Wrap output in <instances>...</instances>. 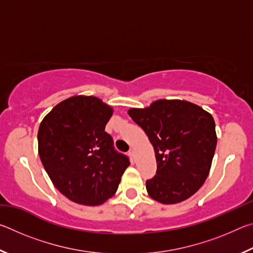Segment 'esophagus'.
Segmentation results:
<instances>
[{"label":"esophagus","instance_id":"34e87169","mask_svg":"<svg viewBox=\"0 0 253 253\" xmlns=\"http://www.w3.org/2000/svg\"><path fill=\"white\" fill-rule=\"evenodd\" d=\"M135 154H136V149H135V147H130V149H129V155L134 158L135 157Z\"/></svg>","mask_w":253,"mask_h":253}]
</instances>
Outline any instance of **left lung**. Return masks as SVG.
<instances>
[{
	"instance_id": "obj_1",
	"label": "left lung",
	"mask_w": 253,
	"mask_h": 253,
	"mask_svg": "<svg viewBox=\"0 0 253 253\" xmlns=\"http://www.w3.org/2000/svg\"><path fill=\"white\" fill-rule=\"evenodd\" d=\"M128 115L147 135L157 170L146 181L153 200L175 204L200 190L210 173L216 147L215 123L202 107L186 100L160 99Z\"/></svg>"
}]
</instances>
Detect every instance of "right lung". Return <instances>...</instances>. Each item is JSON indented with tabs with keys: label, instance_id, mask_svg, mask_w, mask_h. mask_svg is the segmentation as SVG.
I'll return each instance as SVG.
<instances>
[{
	"label": "right lung",
	"instance_id": "obj_1",
	"mask_svg": "<svg viewBox=\"0 0 253 253\" xmlns=\"http://www.w3.org/2000/svg\"><path fill=\"white\" fill-rule=\"evenodd\" d=\"M114 113L93 96H72L42 119L38 151L53 185L72 202L96 207L116 193L129 166L105 131Z\"/></svg>",
	"mask_w": 253,
	"mask_h": 253
}]
</instances>
